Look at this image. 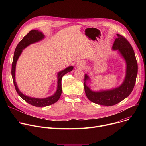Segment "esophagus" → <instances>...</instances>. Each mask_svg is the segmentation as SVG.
<instances>
[{"mask_svg":"<svg viewBox=\"0 0 146 146\" xmlns=\"http://www.w3.org/2000/svg\"><path fill=\"white\" fill-rule=\"evenodd\" d=\"M85 63L82 61H79L76 65V67L78 69H83L85 67Z\"/></svg>","mask_w":146,"mask_h":146,"instance_id":"esophagus-1","label":"esophagus"}]
</instances>
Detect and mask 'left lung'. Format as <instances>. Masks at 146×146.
I'll use <instances>...</instances> for the list:
<instances>
[{
  "label": "left lung",
  "mask_w": 146,
  "mask_h": 146,
  "mask_svg": "<svg viewBox=\"0 0 146 146\" xmlns=\"http://www.w3.org/2000/svg\"><path fill=\"white\" fill-rule=\"evenodd\" d=\"M112 49L118 52L126 62V74L122 84L114 88L94 91L86 84L90 78L87 74L84 77V90L87 97L91 102L106 106H113L127 98L132 92L137 74V63L133 48L128 41L117 34Z\"/></svg>",
  "instance_id": "obj_1"
}]
</instances>
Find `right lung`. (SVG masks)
Wrapping results in <instances>:
<instances>
[{"label":"right lung","mask_w":146,"mask_h":146,"mask_svg":"<svg viewBox=\"0 0 146 146\" xmlns=\"http://www.w3.org/2000/svg\"><path fill=\"white\" fill-rule=\"evenodd\" d=\"M44 37L45 36L44 35V34L41 32L39 31L38 30H32L25 36H24V37L21 40V41L18 43L15 50L11 68V75L13 77V80L15 86V88L18 94L21 98H23L27 103L31 104V105L36 107L47 106L56 102L59 100L62 94L61 81L62 77L67 73L72 71L73 69V66H70L65 69L64 70L58 73L57 89L55 94L45 98H32L24 95L23 93H22L19 91V90L18 88L17 82L15 81V67L17 62L24 49H25L26 47H27L32 44L38 42V41L42 40L43 38H44Z\"/></svg>","instance_id":"add662e5"}]
</instances>
